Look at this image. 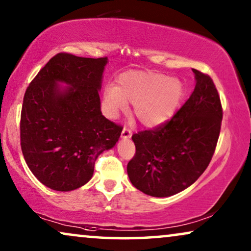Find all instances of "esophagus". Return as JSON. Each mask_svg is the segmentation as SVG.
Here are the masks:
<instances>
[{"instance_id": "1", "label": "esophagus", "mask_w": 251, "mask_h": 251, "mask_svg": "<svg viewBox=\"0 0 251 251\" xmlns=\"http://www.w3.org/2000/svg\"><path fill=\"white\" fill-rule=\"evenodd\" d=\"M121 136H122V138H130V137L132 136V132L130 131L128 128H123Z\"/></svg>"}]
</instances>
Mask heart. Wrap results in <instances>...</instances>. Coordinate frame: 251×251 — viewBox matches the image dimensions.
I'll list each match as a JSON object with an SVG mask.
<instances>
[{
  "label": "heart",
  "instance_id": "heart-1",
  "mask_svg": "<svg viewBox=\"0 0 251 251\" xmlns=\"http://www.w3.org/2000/svg\"><path fill=\"white\" fill-rule=\"evenodd\" d=\"M183 96L184 87L179 78L131 71L120 75L118 87L107 85L104 89L102 102L106 114L112 119L126 112L128 102H131L139 122L147 128H154L175 114Z\"/></svg>",
  "mask_w": 251,
  "mask_h": 251
}]
</instances>
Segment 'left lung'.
Listing matches in <instances>:
<instances>
[{
	"instance_id": "left-lung-1",
	"label": "left lung",
	"mask_w": 251,
	"mask_h": 251,
	"mask_svg": "<svg viewBox=\"0 0 251 251\" xmlns=\"http://www.w3.org/2000/svg\"><path fill=\"white\" fill-rule=\"evenodd\" d=\"M195 88L174 118L154 130L135 133L136 154L126 171L137 190L155 198L191 186L210 163L223 118L211 77L192 70Z\"/></svg>"
}]
</instances>
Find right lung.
Returning <instances> with one entry per match:
<instances>
[{
    "instance_id": "add662e5",
    "label": "right lung",
    "mask_w": 251,
    "mask_h": 251,
    "mask_svg": "<svg viewBox=\"0 0 251 251\" xmlns=\"http://www.w3.org/2000/svg\"><path fill=\"white\" fill-rule=\"evenodd\" d=\"M107 58L58 53L24 96L20 144L34 176L54 191L83 186L95 162L115 146L122 128L100 111L99 91Z\"/></svg>"
}]
</instances>
